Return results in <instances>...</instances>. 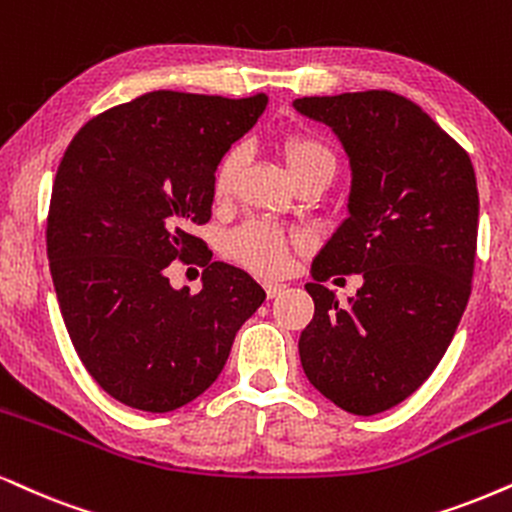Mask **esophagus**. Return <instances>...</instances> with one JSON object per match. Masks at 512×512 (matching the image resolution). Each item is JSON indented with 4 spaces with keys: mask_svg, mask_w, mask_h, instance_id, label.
Wrapping results in <instances>:
<instances>
[{
    "mask_svg": "<svg viewBox=\"0 0 512 512\" xmlns=\"http://www.w3.org/2000/svg\"><path fill=\"white\" fill-rule=\"evenodd\" d=\"M264 290H267V297H278L286 290L283 283H276V281H264Z\"/></svg>",
    "mask_w": 512,
    "mask_h": 512,
    "instance_id": "1",
    "label": "esophagus"
}]
</instances>
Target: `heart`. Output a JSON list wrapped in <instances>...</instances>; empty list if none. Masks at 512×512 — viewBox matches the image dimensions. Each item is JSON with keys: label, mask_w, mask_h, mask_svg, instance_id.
<instances>
[{"label": "heart", "mask_w": 512, "mask_h": 512, "mask_svg": "<svg viewBox=\"0 0 512 512\" xmlns=\"http://www.w3.org/2000/svg\"><path fill=\"white\" fill-rule=\"evenodd\" d=\"M281 153L286 158L290 174H300L314 167H335V155L321 139L309 134H290L281 141ZM243 165L241 148H229L215 167L212 174V196L217 203L234 196L238 172ZM302 238L281 229L267 219H250L243 226L231 231L224 241V252L243 269L260 276L281 274L288 264V255L293 248H300Z\"/></svg>", "instance_id": "obj_1"}]
</instances>
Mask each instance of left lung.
Here are the masks:
<instances>
[{"label": "left lung", "instance_id": "obj_1", "mask_svg": "<svg viewBox=\"0 0 512 512\" xmlns=\"http://www.w3.org/2000/svg\"><path fill=\"white\" fill-rule=\"evenodd\" d=\"M295 111L338 134L352 167L349 217L312 264L304 375L354 416L411 397L451 345L470 297L480 196L470 155L418 103L387 89L304 96ZM361 273L349 308L320 286Z\"/></svg>", "mask_w": 512, "mask_h": 512}]
</instances>
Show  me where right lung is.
<instances>
[{"instance_id":"obj_1","label":"right lung","mask_w":512,"mask_h":512,"mask_svg":"<svg viewBox=\"0 0 512 512\" xmlns=\"http://www.w3.org/2000/svg\"><path fill=\"white\" fill-rule=\"evenodd\" d=\"M264 108V94L160 89L96 115L63 153L47 217L58 307L89 375L132 409L174 411L208 390L267 297L191 234L212 217L219 158ZM174 259L206 267L200 294L169 286Z\"/></svg>"}]
</instances>
